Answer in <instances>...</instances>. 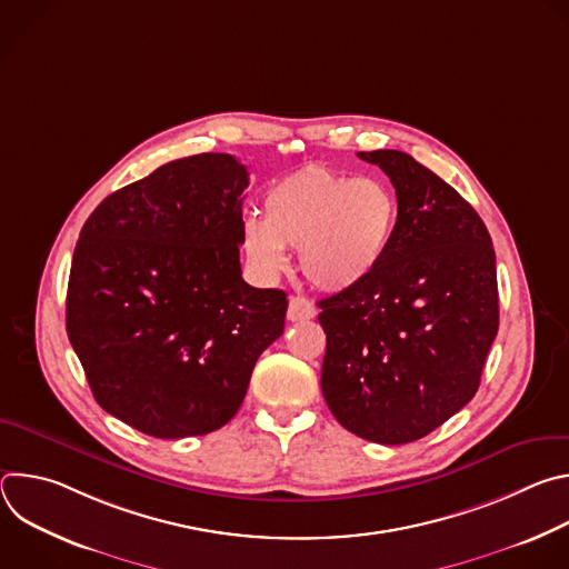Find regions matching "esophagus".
<instances>
[{"mask_svg": "<svg viewBox=\"0 0 569 569\" xmlns=\"http://www.w3.org/2000/svg\"><path fill=\"white\" fill-rule=\"evenodd\" d=\"M317 315V308L312 306V301H308L306 297H290L288 303V319L290 321H303V319H312Z\"/></svg>", "mask_w": 569, "mask_h": 569, "instance_id": "1", "label": "esophagus"}]
</instances>
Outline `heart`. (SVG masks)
I'll return each mask as SVG.
<instances>
[{"label":"heart","mask_w":569,"mask_h":569,"mask_svg":"<svg viewBox=\"0 0 569 569\" xmlns=\"http://www.w3.org/2000/svg\"><path fill=\"white\" fill-rule=\"evenodd\" d=\"M398 216V198L382 180L306 167L268 189L263 220L242 224V250L261 274L274 277L286 268V248H297L303 277L340 292L378 270Z\"/></svg>","instance_id":"1"}]
</instances>
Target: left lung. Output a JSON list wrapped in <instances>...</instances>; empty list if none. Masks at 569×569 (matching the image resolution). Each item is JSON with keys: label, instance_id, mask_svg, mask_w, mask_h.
<instances>
[{"label": "left lung", "instance_id": "obj_1", "mask_svg": "<svg viewBox=\"0 0 569 569\" xmlns=\"http://www.w3.org/2000/svg\"><path fill=\"white\" fill-rule=\"evenodd\" d=\"M358 157L387 173L400 216L378 270L319 301L321 393L349 432L398 446L475 396L500 323L496 250L477 211L412 154Z\"/></svg>", "mask_w": 569, "mask_h": 569}]
</instances>
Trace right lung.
I'll use <instances>...</instances> for the list:
<instances>
[{
    "label": "right lung",
    "mask_w": 569,
    "mask_h": 569,
    "mask_svg": "<svg viewBox=\"0 0 569 569\" xmlns=\"http://www.w3.org/2000/svg\"><path fill=\"white\" fill-rule=\"evenodd\" d=\"M248 169L224 152L159 167L80 229L67 336L101 408L157 439L222 428L283 333V290L240 277Z\"/></svg>",
    "instance_id": "add662e5"
}]
</instances>
